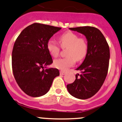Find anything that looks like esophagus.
Segmentation results:
<instances>
[{
  "mask_svg": "<svg viewBox=\"0 0 122 122\" xmlns=\"http://www.w3.org/2000/svg\"><path fill=\"white\" fill-rule=\"evenodd\" d=\"M66 74V72L65 71H60V75H65V74Z\"/></svg>",
  "mask_w": 122,
  "mask_h": 122,
  "instance_id": "1",
  "label": "esophagus"
}]
</instances>
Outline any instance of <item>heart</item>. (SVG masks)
<instances>
[{"mask_svg": "<svg viewBox=\"0 0 122 122\" xmlns=\"http://www.w3.org/2000/svg\"><path fill=\"white\" fill-rule=\"evenodd\" d=\"M60 45L62 48H67L66 56L67 57L55 60L54 65L61 70H66L75 64L76 60H82L88 52V44L84 38H79L78 35L72 32L62 34L59 38ZM47 48L51 56L57 57L59 55L60 48L57 43L50 39L47 43Z\"/></svg>", "mask_w": 122, "mask_h": 122, "instance_id": "heart-1", "label": "heart"}]
</instances>
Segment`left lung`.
<instances>
[{
    "label": "left lung",
    "instance_id": "1",
    "mask_svg": "<svg viewBox=\"0 0 122 122\" xmlns=\"http://www.w3.org/2000/svg\"><path fill=\"white\" fill-rule=\"evenodd\" d=\"M84 34L87 40L88 52L82 64L76 68L75 81L66 85L72 97L86 99L95 95L104 82L109 63L110 50L104 36L99 29L84 26L70 28Z\"/></svg>",
    "mask_w": 122,
    "mask_h": 122
}]
</instances>
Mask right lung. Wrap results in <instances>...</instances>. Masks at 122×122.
<instances>
[{
    "instance_id": "add662e5",
    "label": "right lung",
    "mask_w": 122,
    "mask_h": 122,
    "mask_svg": "<svg viewBox=\"0 0 122 122\" xmlns=\"http://www.w3.org/2000/svg\"><path fill=\"white\" fill-rule=\"evenodd\" d=\"M61 28L33 23L21 32L12 51V70L21 90L32 97L44 95L54 79L60 75L57 68H47L52 59L47 48L48 41Z\"/></svg>"
}]
</instances>
